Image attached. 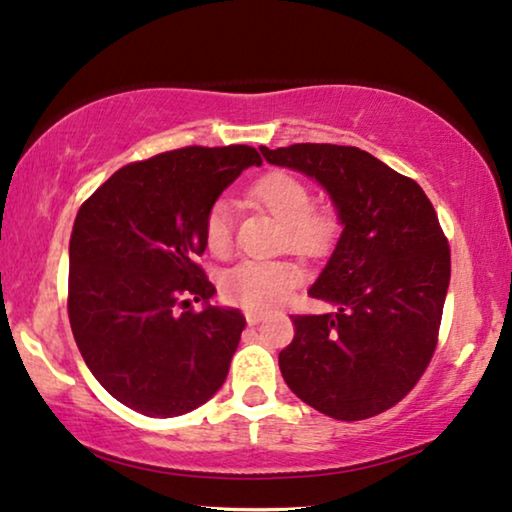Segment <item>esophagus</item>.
I'll list each match as a JSON object with an SVG mask.
<instances>
[{
  "label": "esophagus",
  "instance_id": "obj_1",
  "mask_svg": "<svg viewBox=\"0 0 512 512\" xmlns=\"http://www.w3.org/2000/svg\"><path fill=\"white\" fill-rule=\"evenodd\" d=\"M262 318L264 315L262 313H257V311H246V322L250 327H255V325H259V322H262Z\"/></svg>",
  "mask_w": 512,
  "mask_h": 512
}]
</instances>
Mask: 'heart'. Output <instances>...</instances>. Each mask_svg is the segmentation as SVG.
Listing matches in <instances>:
<instances>
[{
  "label": "heart",
  "mask_w": 512,
  "mask_h": 512,
  "mask_svg": "<svg viewBox=\"0 0 512 512\" xmlns=\"http://www.w3.org/2000/svg\"><path fill=\"white\" fill-rule=\"evenodd\" d=\"M250 199L266 208L280 225H285L287 243L299 255L318 257L334 239V218L311 211V190L297 176L271 171L250 187ZM234 211L227 199L215 201L206 215V246L215 255H225L232 246ZM301 283V269L292 262H257L248 259L222 273V297L248 311H269Z\"/></svg>",
  "instance_id": "b5f03b06"
}]
</instances>
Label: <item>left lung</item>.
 Segmentation results:
<instances>
[{
	"label": "left lung",
	"instance_id": "1",
	"mask_svg": "<svg viewBox=\"0 0 512 512\" xmlns=\"http://www.w3.org/2000/svg\"><path fill=\"white\" fill-rule=\"evenodd\" d=\"M259 150L269 164L318 183L343 227L308 290L336 311L294 315L280 373L301 401L336 420L383 413L413 390L436 348L450 248L434 206L420 185L366 150Z\"/></svg>",
	"mask_w": 512,
	"mask_h": 512
}]
</instances>
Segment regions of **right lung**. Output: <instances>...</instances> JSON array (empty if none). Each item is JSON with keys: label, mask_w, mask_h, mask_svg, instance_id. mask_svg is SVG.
<instances>
[{"label": "right lung", "mask_w": 512, "mask_h": 512, "mask_svg": "<svg viewBox=\"0 0 512 512\" xmlns=\"http://www.w3.org/2000/svg\"><path fill=\"white\" fill-rule=\"evenodd\" d=\"M259 164L250 146L178 148L115 171L76 215L71 331L99 385L136 413L185 415L225 383L246 318L211 304L215 287L194 259L211 206ZM187 296L205 308L181 314Z\"/></svg>", "instance_id": "obj_1"}]
</instances>
